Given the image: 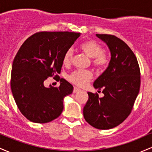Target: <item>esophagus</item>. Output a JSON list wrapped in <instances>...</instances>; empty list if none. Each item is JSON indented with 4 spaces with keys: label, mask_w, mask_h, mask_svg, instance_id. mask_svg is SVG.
<instances>
[{
    "label": "esophagus",
    "mask_w": 152,
    "mask_h": 152,
    "mask_svg": "<svg viewBox=\"0 0 152 152\" xmlns=\"http://www.w3.org/2000/svg\"><path fill=\"white\" fill-rule=\"evenodd\" d=\"M79 91H80V88H77V87H74V91H74V93H77V92Z\"/></svg>",
    "instance_id": "1"
}]
</instances>
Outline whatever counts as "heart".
Wrapping results in <instances>:
<instances>
[{"label":"heart","instance_id":"heart-1","mask_svg":"<svg viewBox=\"0 0 152 152\" xmlns=\"http://www.w3.org/2000/svg\"><path fill=\"white\" fill-rule=\"evenodd\" d=\"M80 49L87 56L91 58L92 64L99 69H104L109 63V56L103 52V48L99 43L94 41H87L80 45ZM73 58V50L68 49L63 57V64L69 65ZM93 74L88 70H76L69 76V80L71 83L78 86H84L91 81Z\"/></svg>","mask_w":152,"mask_h":152}]
</instances>
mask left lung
<instances>
[{
    "label": "left lung",
    "instance_id": "obj_1",
    "mask_svg": "<svg viewBox=\"0 0 152 152\" xmlns=\"http://www.w3.org/2000/svg\"><path fill=\"white\" fill-rule=\"evenodd\" d=\"M106 43L111 60L106 71L94 81L104 97L88 92L83 108L85 120L94 128L109 129L124 121L130 114L139 92L140 69L134 52L124 41L109 34H96Z\"/></svg>",
    "mask_w": 152,
    "mask_h": 152
}]
</instances>
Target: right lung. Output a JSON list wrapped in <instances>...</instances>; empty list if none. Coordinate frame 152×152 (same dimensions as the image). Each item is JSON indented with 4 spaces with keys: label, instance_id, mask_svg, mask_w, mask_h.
<instances>
[{
    "label": "right lung",
    "instance_id": "obj_1",
    "mask_svg": "<svg viewBox=\"0 0 152 152\" xmlns=\"http://www.w3.org/2000/svg\"><path fill=\"white\" fill-rule=\"evenodd\" d=\"M80 33H36L24 41L12 65L10 87L18 109L34 123H48L58 118L64 109V98L74 87L64 78L60 86H44L47 78L58 77L64 53Z\"/></svg>",
    "mask_w": 152,
    "mask_h": 152
}]
</instances>
